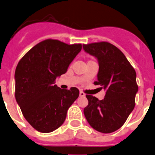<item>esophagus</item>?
<instances>
[{"instance_id":"1","label":"esophagus","mask_w":155,"mask_h":155,"mask_svg":"<svg viewBox=\"0 0 155 155\" xmlns=\"http://www.w3.org/2000/svg\"><path fill=\"white\" fill-rule=\"evenodd\" d=\"M79 96H80V97H85V94H84V93H83L82 91H80V92H79Z\"/></svg>"}]
</instances>
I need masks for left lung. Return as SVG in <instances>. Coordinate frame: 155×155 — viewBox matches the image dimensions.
Returning a JSON list of instances; mask_svg holds the SVG:
<instances>
[{"label": "left lung", "instance_id": "obj_1", "mask_svg": "<svg viewBox=\"0 0 155 155\" xmlns=\"http://www.w3.org/2000/svg\"><path fill=\"white\" fill-rule=\"evenodd\" d=\"M84 51L99 63L97 81L105 92L103 99L86 95L88 105L84 114L88 123L99 132L108 134L121 128L135 105L138 91L136 72L125 55L108 42L83 45Z\"/></svg>", "mask_w": 155, "mask_h": 155}]
</instances>
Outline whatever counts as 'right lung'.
Here are the masks:
<instances>
[{"instance_id": "right-lung-1", "label": "right lung", "mask_w": 155, "mask_h": 155, "mask_svg": "<svg viewBox=\"0 0 155 155\" xmlns=\"http://www.w3.org/2000/svg\"><path fill=\"white\" fill-rule=\"evenodd\" d=\"M82 45L48 39L29 50L15 73V99L24 118L37 131L50 133L64 123L67 111L78 98L76 87L62 90L55 84L64 74Z\"/></svg>"}]
</instances>
